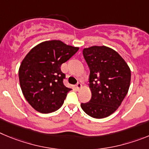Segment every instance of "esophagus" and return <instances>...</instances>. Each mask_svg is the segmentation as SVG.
I'll list each match as a JSON object with an SVG mask.
<instances>
[{
    "instance_id": "obj_1",
    "label": "esophagus",
    "mask_w": 149,
    "mask_h": 149,
    "mask_svg": "<svg viewBox=\"0 0 149 149\" xmlns=\"http://www.w3.org/2000/svg\"><path fill=\"white\" fill-rule=\"evenodd\" d=\"M76 88H77L78 90H79L80 88H81V84L80 82H78L77 84H76Z\"/></svg>"
}]
</instances>
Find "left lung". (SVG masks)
Here are the masks:
<instances>
[{
	"instance_id": "8db88e82",
	"label": "left lung",
	"mask_w": 149,
	"mask_h": 149,
	"mask_svg": "<svg viewBox=\"0 0 149 149\" xmlns=\"http://www.w3.org/2000/svg\"><path fill=\"white\" fill-rule=\"evenodd\" d=\"M83 56L90 68L91 99L81 107L91 117H107L117 110L126 96L131 70L120 55L108 47L84 48Z\"/></svg>"
}]
</instances>
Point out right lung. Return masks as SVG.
Wrapping results in <instances>:
<instances>
[{"label": "right lung", "mask_w": 149, "mask_h": 149, "mask_svg": "<svg viewBox=\"0 0 149 149\" xmlns=\"http://www.w3.org/2000/svg\"><path fill=\"white\" fill-rule=\"evenodd\" d=\"M79 50L59 40L41 42L26 54L19 70L20 85L26 101L42 113L57 111L71 88L63 83L61 65Z\"/></svg>", "instance_id": "add662e5"}]
</instances>
